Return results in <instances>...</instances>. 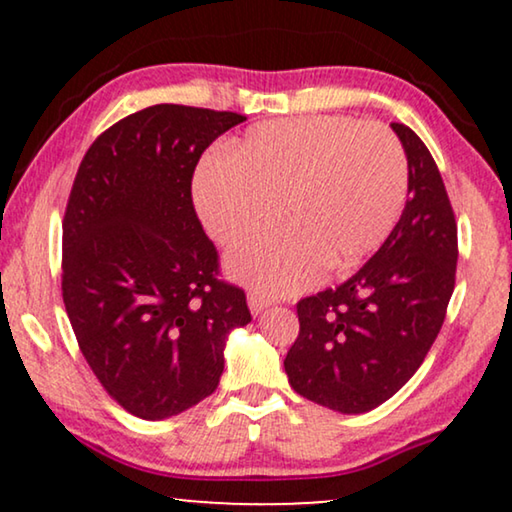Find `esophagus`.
<instances>
[{
	"instance_id": "obj_1",
	"label": "esophagus",
	"mask_w": 512,
	"mask_h": 512,
	"mask_svg": "<svg viewBox=\"0 0 512 512\" xmlns=\"http://www.w3.org/2000/svg\"><path fill=\"white\" fill-rule=\"evenodd\" d=\"M247 300H249L251 314H261L263 310H268V307L272 305V298L263 296V293H256V291H251Z\"/></svg>"
}]
</instances>
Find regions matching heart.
<instances>
[{
    "instance_id": "1",
    "label": "heart",
    "mask_w": 512,
    "mask_h": 512,
    "mask_svg": "<svg viewBox=\"0 0 512 512\" xmlns=\"http://www.w3.org/2000/svg\"><path fill=\"white\" fill-rule=\"evenodd\" d=\"M408 163L382 123L307 116L251 128L228 158H207L195 174V207L209 235L235 249L275 228L289 230L240 251L228 270L251 289L300 291L321 268H352L380 247L401 214Z\"/></svg>"
}]
</instances>
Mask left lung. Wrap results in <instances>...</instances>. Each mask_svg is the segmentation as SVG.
<instances>
[{
  "instance_id": "left-lung-1",
  "label": "left lung",
  "mask_w": 512,
  "mask_h": 512,
  "mask_svg": "<svg viewBox=\"0 0 512 512\" xmlns=\"http://www.w3.org/2000/svg\"><path fill=\"white\" fill-rule=\"evenodd\" d=\"M391 128L408 156L401 219L356 275L298 300L284 359L293 391L345 415L377 408L417 373L457 277V221L436 160L408 125Z\"/></svg>"
}]
</instances>
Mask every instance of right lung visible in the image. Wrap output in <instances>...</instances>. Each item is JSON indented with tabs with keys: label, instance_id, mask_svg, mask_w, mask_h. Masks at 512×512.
Instances as JSON below:
<instances>
[{
	"label": "right lung",
	"instance_id": "add662e5",
	"mask_svg": "<svg viewBox=\"0 0 512 512\" xmlns=\"http://www.w3.org/2000/svg\"><path fill=\"white\" fill-rule=\"evenodd\" d=\"M247 121L235 111L156 104L90 144L62 219V300L104 391L142 419L179 415L214 394L223 347L251 312L221 279L195 214L202 151Z\"/></svg>",
	"mask_w": 512,
	"mask_h": 512
}]
</instances>
